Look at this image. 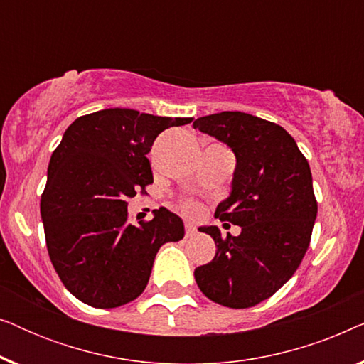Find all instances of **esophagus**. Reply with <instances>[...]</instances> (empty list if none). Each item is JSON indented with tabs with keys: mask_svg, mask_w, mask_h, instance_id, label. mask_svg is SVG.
Masks as SVG:
<instances>
[{
	"mask_svg": "<svg viewBox=\"0 0 364 364\" xmlns=\"http://www.w3.org/2000/svg\"><path fill=\"white\" fill-rule=\"evenodd\" d=\"M197 233V230H196V225H193V223H191V222H187L186 223V237L188 238V237H193Z\"/></svg>",
	"mask_w": 364,
	"mask_h": 364,
	"instance_id": "esophagus-1",
	"label": "esophagus"
}]
</instances>
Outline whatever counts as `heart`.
Instances as JSON below:
<instances>
[{
  "instance_id": "b5f03b06",
  "label": "heart",
  "mask_w": 364,
  "mask_h": 364,
  "mask_svg": "<svg viewBox=\"0 0 364 364\" xmlns=\"http://www.w3.org/2000/svg\"><path fill=\"white\" fill-rule=\"evenodd\" d=\"M186 210L191 212V213H196L197 212V205H196V203L188 202V203H186Z\"/></svg>"
}]
</instances>
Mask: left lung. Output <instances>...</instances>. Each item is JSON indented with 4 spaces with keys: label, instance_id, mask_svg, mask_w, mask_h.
I'll return each mask as SVG.
<instances>
[{
    "label": "left lung",
    "instance_id": "8db88e82",
    "mask_svg": "<svg viewBox=\"0 0 364 364\" xmlns=\"http://www.w3.org/2000/svg\"><path fill=\"white\" fill-rule=\"evenodd\" d=\"M193 129L235 154L230 196L215 217L242 228L240 235L222 238L215 225L198 227L217 252L193 277L218 305L255 306L290 280L310 245L318 212L310 166L285 129L252 114H212L193 121Z\"/></svg>",
    "mask_w": 364,
    "mask_h": 364
}]
</instances>
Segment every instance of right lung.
<instances>
[{
    "label": "right lung",
    "instance_id": "obj_1",
    "mask_svg": "<svg viewBox=\"0 0 364 364\" xmlns=\"http://www.w3.org/2000/svg\"><path fill=\"white\" fill-rule=\"evenodd\" d=\"M188 122L114 107L66 129L49 161L41 218L54 270L77 300L94 308L136 300L159 248L183 238L182 218L164 207L129 223L126 200L154 182L147 154L156 137Z\"/></svg>",
    "mask_w": 364,
    "mask_h": 364
}]
</instances>
